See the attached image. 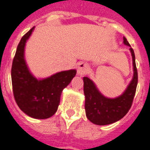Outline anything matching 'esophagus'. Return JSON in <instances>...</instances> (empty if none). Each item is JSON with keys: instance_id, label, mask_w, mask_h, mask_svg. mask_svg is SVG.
<instances>
[{"instance_id": "esophagus-1", "label": "esophagus", "mask_w": 150, "mask_h": 150, "mask_svg": "<svg viewBox=\"0 0 150 150\" xmlns=\"http://www.w3.org/2000/svg\"><path fill=\"white\" fill-rule=\"evenodd\" d=\"M88 66L84 63H80L78 66V74L79 75H85L86 73H88Z\"/></svg>"}]
</instances>
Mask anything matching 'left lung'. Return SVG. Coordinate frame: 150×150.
I'll return each mask as SVG.
<instances>
[{
	"label": "left lung",
	"mask_w": 150,
	"mask_h": 150,
	"mask_svg": "<svg viewBox=\"0 0 150 150\" xmlns=\"http://www.w3.org/2000/svg\"><path fill=\"white\" fill-rule=\"evenodd\" d=\"M123 40L124 44L130 47L134 74L129 84L120 96L115 98L105 97L93 81L88 77L83 78L86 116L90 122L97 125H106L120 120L129 111L134 97L137 85L134 52L127 39L124 37Z\"/></svg>",
	"instance_id": "8db88e82"
}]
</instances>
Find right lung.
I'll return each mask as SVG.
<instances>
[{
    "label": "right lung",
    "mask_w": 150,
    "mask_h": 150,
    "mask_svg": "<svg viewBox=\"0 0 150 150\" xmlns=\"http://www.w3.org/2000/svg\"><path fill=\"white\" fill-rule=\"evenodd\" d=\"M35 27L21 39L13 61L11 77L14 98L19 109L31 118L46 119L57 111L62 91L76 75L70 69L37 79L31 72L25 58L26 42Z\"/></svg>",
    "instance_id": "obj_1"
}]
</instances>
